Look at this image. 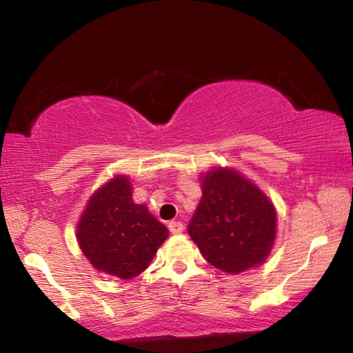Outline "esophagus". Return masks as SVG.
<instances>
[{
  "mask_svg": "<svg viewBox=\"0 0 353 353\" xmlns=\"http://www.w3.org/2000/svg\"><path fill=\"white\" fill-rule=\"evenodd\" d=\"M168 229L172 235H181L183 232V224L179 223V221H171L168 224Z\"/></svg>",
  "mask_w": 353,
  "mask_h": 353,
  "instance_id": "1",
  "label": "esophagus"
}]
</instances>
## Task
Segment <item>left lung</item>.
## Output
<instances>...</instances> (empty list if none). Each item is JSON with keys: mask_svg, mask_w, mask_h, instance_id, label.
I'll return each mask as SVG.
<instances>
[{"mask_svg": "<svg viewBox=\"0 0 353 353\" xmlns=\"http://www.w3.org/2000/svg\"><path fill=\"white\" fill-rule=\"evenodd\" d=\"M202 199L188 234L204 259L227 274L265 263L276 241L271 199L236 170L216 166L201 174Z\"/></svg>", "mask_w": 353, "mask_h": 353, "instance_id": "1", "label": "left lung"}]
</instances>
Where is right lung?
Returning <instances> with one entry per match:
<instances>
[{
    "mask_svg": "<svg viewBox=\"0 0 353 353\" xmlns=\"http://www.w3.org/2000/svg\"><path fill=\"white\" fill-rule=\"evenodd\" d=\"M94 270L130 280L151 265L168 229L146 205L135 204L128 176H115L88 199L76 230Z\"/></svg>",
    "mask_w": 353,
    "mask_h": 353,
    "instance_id": "1",
    "label": "right lung"
}]
</instances>
